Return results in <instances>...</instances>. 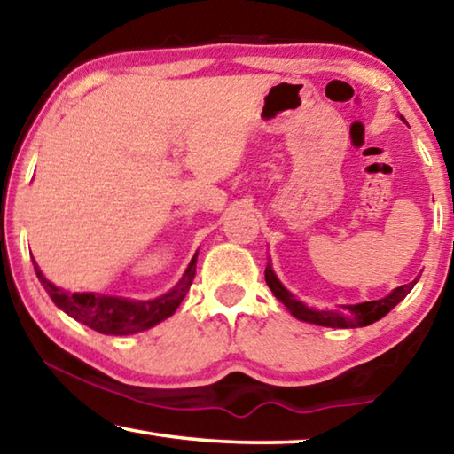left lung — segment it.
Wrapping results in <instances>:
<instances>
[{"mask_svg": "<svg viewBox=\"0 0 454 454\" xmlns=\"http://www.w3.org/2000/svg\"><path fill=\"white\" fill-rule=\"evenodd\" d=\"M401 120L404 118L401 116ZM264 276H266L268 288H270L272 294L278 298L284 306H286V310L292 314V317L302 322H310V325L328 326V328H360V326L372 325V322L387 317V314L393 310L406 294H409L414 284H417V280L420 278L419 276V278L404 284V286L395 288L393 292H388L387 296L379 298V301L340 304L336 310H317V309H309V306L301 301H296V296L284 286V284L278 280V276H276V272L272 270V262L266 264Z\"/></svg>", "mask_w": 454, "mask_h": 454, "instance_id": "left-lung-1", "label": "left lung"}]
</instances>
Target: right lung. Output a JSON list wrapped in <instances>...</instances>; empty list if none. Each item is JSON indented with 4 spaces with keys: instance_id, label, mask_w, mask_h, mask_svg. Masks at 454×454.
Listing matches in <instances>:
<instances>
[{
    "instance_id": "add662e5",
    "label": "right lung",
    "mask_w": 454,
    "mask_h": 454,
    "mask_svg": "<svg viewBox=\"0 0 454 454\" xmlns=\"http://www.w3.org/2000/svg\"><path fill=\"white\" fill-rule=\"evenodd\" d=\"M196 258L198 252L192 256L188 268L184 270L182 278L176 282V286L162 296L152 298V301H132V298L96 294V292H67L64 288H58L56 284L45 278L35 260L34 270L53 304L59 310H64L67 317L94 328L96 333L110 336H128L148 330L172 317L184 301V296H186V292L190 290L192 280H194Z\"/></svg>"
}]
</instances>
